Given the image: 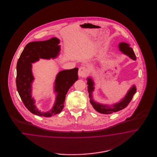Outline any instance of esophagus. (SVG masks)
Instances as JSON below:
<instances>
[{
	"instance_id": "obj_1",
	"label": "esophagus",
	"mask_w": 157,
	"mask_h": 157,
	"mask_svg": "<svg viewBox=\"0 0 157 157\" xmlns=\"http://www.w3.org/2000/svg\"><path fill=\"white\" fill-rule=\"evenodd\" d=\"M89 73V71L88 68L85 67H81L79 68L78 71V75L82 78H85L87 76Z\"/></svg>"
}]
</instances>
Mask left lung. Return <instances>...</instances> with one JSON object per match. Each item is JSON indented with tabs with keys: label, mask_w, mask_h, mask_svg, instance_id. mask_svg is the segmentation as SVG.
Returning <instances> with one entry per match:
<instances>
[{
	"label": "left lung",
	"mask_w": 157,
	"mask_h": 157,
	"mask_svg": "<svg viewBox=\"0 0 157 157\" xmlns=\"http://www.w3.org/2000/svg\"><path fill=\"white\" fill-rule=\"evenodd\" d=\"M119 48H120V51L121 52L129 56L131 59H132L136 60V56L135 55L134 52L131 48L129 47V45L128 44L122 42L119 45ZM87 84L88 85V90L90 94V102L91 104L92 105L94 109L99 113H104V114H110L112 113L113 112H116L119 111L120 110L126 108L130 102L131 101L132 98L133 97L134 95L136 92V88L135 86H133L131 89L128 91L127 93L126 96L125 98L120 102L118 104L113 105L112 106H109L107 105H104L99 104L95 102L92 99V92L94 90V82L92 80L91 78H88V82Z\"/></svg>",
	"instance_id": "left-lung-1"
}]
</instances>
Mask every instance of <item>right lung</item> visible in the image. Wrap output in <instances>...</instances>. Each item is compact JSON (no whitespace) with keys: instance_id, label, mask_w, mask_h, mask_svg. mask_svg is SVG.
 <instances>
[{"instance_id":"right-lung-1","label":"right lung","mask_w":157,"mask_h":157,"mask_svg":"<svg viewBox=\"0 0 157 157\" xmlns=\"http://www.w3.org/2000/svg\"><path fill=\"white\" fill-rule=\"evenodd\" d=\"M59 40L52 37L45 41L32 42L25 47L16 66V87L19 96L26 108L33 114L49 117L61 112L68 90L78 79V68L64 70L58 74L55 85V91L57 92L56 102L52 109L48 112L38 111L34 105L35 101L31 97V85L33 80L32 74V63L39 58H55L59 54Z\"/></svg>"}]
</instances>
